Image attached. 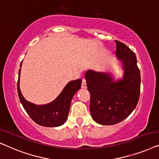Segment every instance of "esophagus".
<instances>
[{"mask_svg":"<svg viewBox=\"0 0 159 159\" xmlns=\"http://www.w3.org/2000/svg\"><path fill=\"white\" fill-rule=\"evenodd\" d=\"M81 87L83 89H86V80L85 79H82V84H81Z\"/></svg>","mask_w":159,"mask_h":159,"instance_id":"esophagus-1","label":"esophagus"}]
</instances>
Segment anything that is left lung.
<instances>
[{
	"label": "left lung",
	"instance_id": "left-lung-1",
	"mask_svg": "<svg viewBox=\"0 0 159 159\" xmlns=\"http://www.w3.org/2000/svg\"><path fill=\"white\" fill-rule=\"evenodd\" d=\"M115 54L122 62L124 75L115 80L109 73L89 70L85 73L90 92V113L96 122L112 125L122 122L130 115L139 100L140 73L137 59L128 47L115 40Z\"/></svg>",
	"mask_w": 159,
	"mask_h": 159
}]
</instances>
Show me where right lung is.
Masks as SVG:
<instances>
[{"label":"right lung","mask_w":159,"mask_h":159,"mask_svg":"<svg viewBox=\"0 0 159 159\" xmlns=\"http://www.w3.org/2000/svg\"><path fill=\"white\" fill-rule=\"evenodd\" d=\"M22 63V62H21ZM21 63L20 68L21 67ZM21 69L19 70L17 83L18 95L29 116L36 123L44 127H54L63 125L66 122L73 96L81 86V79L71 80L54 101L47 104L37 105L24 99L20 90L19 80Z\"/></svg>","instance_id":"add662e5"}]
</instances>
